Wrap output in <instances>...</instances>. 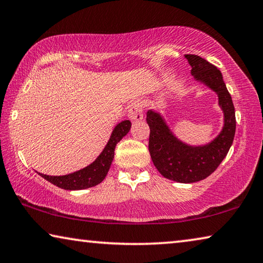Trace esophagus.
<instances>
[{
    "label": "esophagus",
    "mask_w": 263,
    "mask_h": 263,
    "mask_svg": "<svg viewBox=\"0 0 263 263\" xmlns=\"http://www.w3.org/2000/svg\"><path fill=\"white\" fill-rule=\"evenodd\" d=\"M128 118H130L132 122H139L144 118L143 116V109H141L139 103H132L130 105V109H128Z\"/></svg>",
    "instance_id": "obj_1"
}]
</instances>
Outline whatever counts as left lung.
<instances>
[{
	"instance_id": "1",
	"label": "left lung",
	"mask_w": 263,
	"mask_h": 263,
	"mask_svg": "<svg viewBox=\"0 0 263 263\" xmlns=\"http://www.w3.org/2000/svg\"><path fill=\"white\" fill-rule=\"evenodd\" d=\"M185 57L192 66L191 73L194 78L218 93L224 117L222 131L210 144L190 146L176 138L158 112L148 110L146 122L149 126L148 151L154 166L170 180L191 184L206 179L221 164L233 144L236 120L232 97L220 70L200 56Z\"/></svg>"
}]
</instances>
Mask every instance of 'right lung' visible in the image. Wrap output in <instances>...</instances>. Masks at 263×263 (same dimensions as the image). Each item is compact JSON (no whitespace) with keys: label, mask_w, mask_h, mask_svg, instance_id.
<instances>
[{"label":"right lung","mask_w":263,"mask_h":263,"mask_svg":"<svg viewBox=\"0 0 263 263\" xmlns=\"http://www.w3.org/2000/svg\"><path fill=\"white\" fill-rule=\"evenodd\" d=\"M130 128V120H124V122L117 125L115 130L112 131L110 140L107 141L105 148L99 154L97 159L92 164L86 166V167L79 170L77 172L66 174V176H47V174L42 173H40V176L43 177L49 182H51V184L60 187V189L68 191L85 190L101 184L105 179L112 164V160H114L116 145L122 140L123 137L127 135Z\"/></svg>","instance_id":"right-lung-1"}]
</instances>
